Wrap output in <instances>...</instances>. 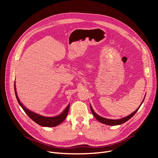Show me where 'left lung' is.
Wrapping results in <instances>:
<instances>
[{
	"label": "left lung",
	"instance_id": "8db88e82",
	"mask_svg": "<svg viewBox=\"0 0 158 158\" xmlns=\"http://www.w3.org/2000/svg\"><path fill=\"white\" fill-rule=\"evenodd\" d=\"M144 99H145V97L143 98V100L142 102V104H141L139 105V106L138 107V108H137L133 113H132L131 114H130L129 115H128L127 117H123L122 118H120V119H118V120H112V119H108V118H104V117H101V116H99L98 114H97L95 111L94 110H93L92 106L90 105V109H91V111H92V114L94 116V117L98 121L100 122L101 123H102L104 124H106V125H108V126H117V125H120V124H122L123 123L126 122L127 120H129L130 118H131L133 116L135 115V114L138 111V110H139V107L141 106V105L142 104L143 102L144 101Z\"/></svg>",
	"mask_w": 158,
	"mask_h": 158
}]
</instances>
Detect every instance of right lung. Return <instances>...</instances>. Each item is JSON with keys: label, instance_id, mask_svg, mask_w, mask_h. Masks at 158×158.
Here are the masks:
<instances>
[{"label": "right lung", "instance_id": "right-lung-1", "mask_svg": "<svg viewBox=\"0 0 158 158\" xmlns=\"http://www.w3.org/2000/svg\"><path fill=\"white\" fill-rule=\"evenodd\" d=\"M14 87H15V95L16 97V99H17V101L20 106L22 107V108L23 110L25 111L28 116L29 117L31 118L33 121L38 123V125L43 126V127H55L59 125L61 123H62L64 119L66 118V116L68 114L69 110L70 108V104H69L67 106H66L64 110L59 115L56 116V117H44V116L40 115L39 114H37L35 112H32L30 111L29 110L27 109L26 107H25L22 102L20 101V99L19 98V97L17 95V93H16V86H15V82L14 84Z\"/></svg>", "mask_w": 158, "mask_h": 158}]
</instances>
